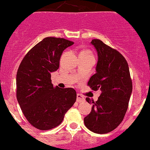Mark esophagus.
<instances>
[{"instance_id": "34e87169", "label": "esophagus", "mask_w": 150, "mask_h": 150, "mask_svg": "<svg viewBox=\"0 0 150 150\" xmlns=\"http://www.w3.org/2000/svg\"><path fill=\"white\" fill-rule=\"evenodd\" d=\"M77 101L79 102V103H81V102L85 101V98L83 97V96L80 95V94H78L77 95Z\"/></svg>"}]
</instances>
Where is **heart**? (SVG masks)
Listing matches in <instances>:
<instances>
[{
  "instance_id": "1",
  "label": "heart",
  "mask_w": 150,
  "mask_h": 150,
  "mask_svg": "<svg viewBox=\"0 0 150 150\" xmlns=\"http://www.w3.org/2000/svg\"><path fill=\"white\" fill-rule=\"evenodd\" d=\"M80 54H85V55H88V56H93L92 54H91V52L88 51V50H84V51L81 52H80Z\"/></svg>"
}]
</instances>
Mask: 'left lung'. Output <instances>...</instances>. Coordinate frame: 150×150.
Masks as SVG:
<instances>
[{"label": "left lung", "mask_w": 150, "mask_h": 150, "mask_svg": "<svg viewBox=\"0 0 150 150\" xmlns=\"http://www.w3.org/2000/svg\"><path fill=\"white\" fill-rule=\"evenodd\" d=\"M91 43L97 52L98 62L96 73L88 85L93 91L100 89L101 94L96 102L86 98L93 107L84 123L94 133L106 134L124 119L132 93V82L128 63L120 52L100 39H93Z\"/></svg>", "instance_id": "8db88e82"}]
</instances>
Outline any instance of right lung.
<instances>
[{"label":"right lung","instance_id":"right-lung-1","mask_svg":"<svg viewBox=\"0 0 150 150\" xmlns=\"http://www.w3.org/2000/svg\"><path fill=\"white\" fill-rule=\"evenodd\" d=\"M73 44L63 38H45L28 52L17 71V100L27 121L38 129L59 126L76 100L75 89L54 87L51 80L63 51Z\"/></svg>","mask_w":150,"mask_h":150}]
</instances>
